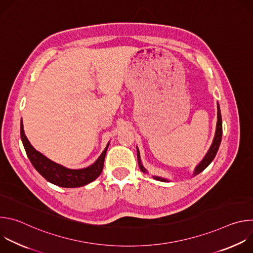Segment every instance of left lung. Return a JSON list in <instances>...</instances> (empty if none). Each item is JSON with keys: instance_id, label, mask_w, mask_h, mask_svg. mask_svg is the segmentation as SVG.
Here are the masks:
<instances>
[{"instance_id": "8db88e82", "label": "left lung", "mask_w": 253, "mask_h": 253, "mask_svg": "<svg viewBox=\"0 0 253 253\" xmlns=\"http://www.w3.org/2000/svg\"><path fill=\"white\" fill-rule=\"evenodd\" d=\"M217 125H216V132H215V137L213 139V143L212 145L209 149V151L207 152L206 156L203 158V160L200 162V164L196 167L195 171H194V174L193 175H197L199 174L201 171H203L211 162L212 160L214 159L216 153H217L218 151V148L220 146V142H221V137H222V119H221V112H220V107L219 105L217 104ZM137 156H138V162H139V167L141 169L142 172H146L145 168H144L141 164V161H140V156H139V151H138V148H137ZM154 179L156 180H159V181H163V182H167L168 180L164 179V178H161V177H158V176H153Z\"/></svg>"}]
</instances>
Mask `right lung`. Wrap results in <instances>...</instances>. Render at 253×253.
I'll return each mask as SVG.
<instances>
[{
    "mask_svg": "<svg viewBox=\"0 0 253 253\" xmlns=\"http://www.w3.org/2000/svg\"><path fill=\"white\" fill-rule=\"evenodd\" d=\"M21 139L23 142L24 148L26 150L27 156L33 164L34 168L37 170L46 180L57 186L66 188L81 187L94 180L101 174L104 166V159L107 152L108 144L105 150L102 152L100 157L96 160L94 164L84 169H68L60 164L53 162L46 156L35 150L31 145L28 138L25 135L23 129V121L21 122Z\"/></svg>",
    "mask_w": 253,
    "mask_h": 253,
    "instance_id": "right-lung-1",
    "label": "right lung"
}]
</instances>
